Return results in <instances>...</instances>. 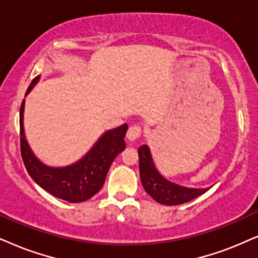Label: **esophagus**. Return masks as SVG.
Listing matches in <instances>:
<instances>
[{
  "label": "esophagus",
  "mask_w": 258,
  "mask_h": 258,
  "mask_svg": "<svg viewBox=\"0 0 258 258\" xmlns=\"http://www.w3.org/2000/svg\"><path fill=\"white\" fill-rule=\"evenodd\" d=\"M142 133H143L142 127L138 125H132L128 128V131H127V138L130 140H136L142 137Z\"/></svg>",
  "instance_id": "34e87169"
}]
</instances>
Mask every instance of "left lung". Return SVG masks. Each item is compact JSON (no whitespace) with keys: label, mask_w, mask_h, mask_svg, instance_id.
I'll list each match as a JSON object with an SVG mask.
<instances>
[{"label":"left lung","mask_w":258,"mask_h":258,"mask_svg":"<svg viewBox=\"0 0 258 258\" xmlns=\"http://www.w3.org/2000/svg\"><path fill=\"white\" fill-rule=\"evenodd\" d=\"M139 156V174L142 184L150 197L162 205L176 206L185 204L193 199L206 193L210 188H185L165 180L157 171L153 164L151 153L146 145L138 149Z\"/></svg>","instance_id":"8db88e82"}]
</instances>
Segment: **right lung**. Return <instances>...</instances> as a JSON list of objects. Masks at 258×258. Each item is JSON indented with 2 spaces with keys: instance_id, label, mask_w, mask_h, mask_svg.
Segmentation results:
<instances>
[{
  "instance_id": "1",
  "label": "right lung",
  "mask_w": 258,
  "mask_h": 258,
  "mask_svg": "<svg viewBox=\"0 0 258 258\" xmlns=\"http://www.w3.org/2000/svg\"><path fill=\"white\" fill-rule=\"evenodd\" d=\"M40 76L29 84L26 95L32 90ZM24 107H20V150L22 161L29 176L42 189L61 200L83 202L94 197L105 183L107 172L114 158L126 148L127 123L109 130L97 140L93 149L82 159L65 168H51L42 164L29 149L24 132Z\"/></svg>"
}]
</instances>
